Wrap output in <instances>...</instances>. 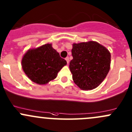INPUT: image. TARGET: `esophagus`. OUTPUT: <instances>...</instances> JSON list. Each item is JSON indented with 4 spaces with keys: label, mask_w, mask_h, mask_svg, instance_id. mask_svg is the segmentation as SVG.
<instances>
[{
    "label": "esophagus",
    "mask_w": 132,
    "mask_h": 132,
    "mask_svg": "<svg viewBox=\"0 0 132 132\" xmlns=\"http://www.w3.org/2000/svg\"><path fill=\"white\" fill-rule=\"evenodd\" d=\"M65 59H66V62H67V63L69 64V61H70V60H69L68 57H67Z\"/></svg>",
    "instance_id": "34e87169"
}]
</instances>
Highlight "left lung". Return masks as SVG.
Here are the masks:
<instances>
[{
  "instance_id": "left-lung-1",
  "label": "left lung",
  "mask_w": 132,
  "mask_h": 132,
  "mask_svg": "<svg viewBox=\"0 0 132 132\" xmlns=\"http://www.w3.org/2000/svg\"><path fill=\"white\" fill-rule=\"evenodd\" d=\"M70 70L73 82L82 90L96 88L110 68V52L96 41L73 43Z\"/></svg>"
}]
</instances>
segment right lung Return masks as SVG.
<instances>
[{
    "label": "right lung",
    "instance_id": "right-lung-1",
    "mask_svg": "<svg viewBox=\"0 0 132 132\" xmlns=\"http://www.w3.org/2000/svg\"><path fill=\"white\" fill-rule=\"evenodd\" d=\"M67 64L66 60L47 43L28 50L22 59V67L28 78L36 84L45 85L55 79L59 71Z\"/></svg>",
    "mask_w": 132,
    "mask_h": 132
}]
</instances>
